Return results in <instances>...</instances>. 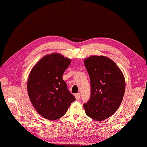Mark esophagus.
Instances as JSON below:
<instances>
[{
  "instance_id": "1",
  "label": "esophagus",
  "mask_w": 147,
  "mask_h": 147,
  "mask_svg": "<svg viewBox=\"0 0 147 147\" xmlns=\"http://www.w3.org/2000/svg\"><path fill=\"white\" fill-rule=\"evenodd\" d=\"M75 99L77 100H78L80 98V93H77V94H75Z\"/></svg>"
}]
</instances>
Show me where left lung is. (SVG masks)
Wrapping results in <instances>:
<instances>
[{
  "mask_svg": "<svg viewBox=\"0 0 147 147\" xmlns=\"http://www.w3.org/2000/svg\"><path fill=\"white\" fill-rule=\"evenodd\" d=\"M84 64L91 82V97L83 105L89 117L103 121L115 113L123 100L126 83L121 70L104 56H92Z\"/></svg>",
  "mask_w": 147,
  "mask_h": 147,
  "instance_id": "1",
  "label": "left lung"
}]
</instances>
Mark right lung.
<instances>
[{"instance_id":"add662e5","label":"right lung","mask_w":147,"mask_h":147,"mask_svg":"<svg viewBox=\"0 0 147 147\" xmlns=\"http://www.w3.org/2000/svg\"><path fill=\"white\" fill-rule=\"evenodd\" d=\"M71 60L59 53L47 55L29 74L27 88L31 104L37 112L47 119L56 120L67 112L75 100L63 80Z\"/></svg>"}]
</instances>
